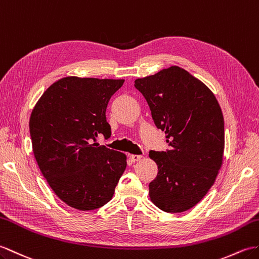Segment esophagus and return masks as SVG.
<instances>
[{
	"label": "esophagus",
	"mask_w": 259,
	"mask_h": 259,
	"mask_svg": "<svg viewBox=\"0 0 259 259\" xmlns=\"http://www.w3.org/2000/svg\"><path fill=\"white\" fill-rule=\"evenodd\" d=\"M129 158H130V160H131L132 162H136V161L141 160L142 155H140V154H130Z\"/></svg>",
	"instance_id": "esophagus-1"
}]
</instances>
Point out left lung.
Segmentation results:
<instances>
[{"instance_id":"8db88e82","label":"left lung","mask_w":259,"mask_h":259,"mask_svg":"<svg viewBox=\"0 0 259 259\" xmlns=\"http://www.w3.org/2000/svg\"><path fill=\"white\" fill-rule=\"evenodd\" d=\"M157 128L170 150L150 151L158 176L149 184L152 203L167 213H181L206 195L224 154V118L214 94L189 71L171 66L138 78Z\"/></svg>"}]
</instances>
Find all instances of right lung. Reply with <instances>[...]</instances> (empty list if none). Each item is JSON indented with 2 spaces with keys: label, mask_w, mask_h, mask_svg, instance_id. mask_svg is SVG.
Masks as SVG:
<instances>
[{
  "label": "right lung",
  "mask_w": 259,
  "mask_h": 259,
  "mask_svg": "<svg viewBox=\"0 0 259 259\" xmlns=\"http://www.w3.org/2000/svg\"><path fill=\"white\" fill-rule=\"evenodd\" d=\"M124 79L64 77L48 87L29 118L32 148L52 190L68 206L109 202L127 166L124 153L96 142L111 135L106 109Z\"/></svg>",
  "instance_id": "1"
}]
</instances>
